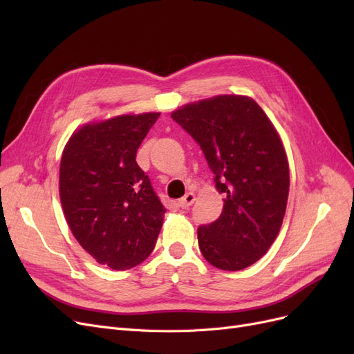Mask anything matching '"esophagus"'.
<instances>
[{
    "label": "esophagus",
    "instance_id": "obj_1",
    "mask_svg": "<svg viewBox=\"0 0 354 354\" xmlns=\"http://www.w3.org/2000/svg\"><path fill=\"white\" fill-rule=\"evenodd\" d=\"M195 195L194 194H186L183 198H181L180 201H178V207L180 208H183V209H187L192 203L195 202Z\"/></svg>",
    "mask_w": 354,
    "mask_h": 354
}]
</instances>
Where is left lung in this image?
<instances>
[{
  "label": "left lung",
  "mask_w": 354,
  "mask_h": 354,
  "mask_svg": "<svg viewBox=\"0 0 354 354\" xmlns=\"http://www.w3.org/2000/svg\"><path fill=\"white\" fill-rule=\"evenodd\" d=\"M171 118L201 146L224 207L198 227L199 250L221 270L250 267L269 251L281 230L289 167L279 134L246 95H217L190 103Z\"/></svg>",
  "instance_id": "8db88e82"
}]
</instances>
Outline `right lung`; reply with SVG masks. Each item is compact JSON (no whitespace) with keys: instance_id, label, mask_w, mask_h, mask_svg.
<instances>
[{"instance_id":"obj_1","label":"right lung","mask_w":354,"mask_h":354,"mask_svg":"<svg viewBox=\"0 0 354 354\" xmlns=\"http://www.w3.org/2000/svg\"><path fill=\"white\" fill-rule=\"evenodd\" d=\"M159 113L121 115L73 133L60 160L68 226L100 264L127 270L155 248L165 208L136 162Z\"/></svg>"}]
</instances>
